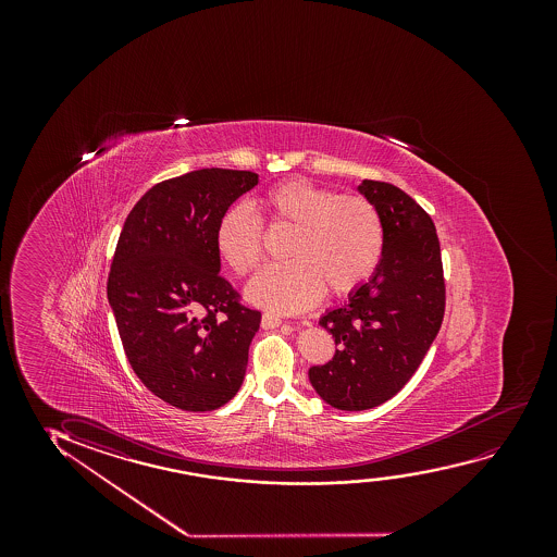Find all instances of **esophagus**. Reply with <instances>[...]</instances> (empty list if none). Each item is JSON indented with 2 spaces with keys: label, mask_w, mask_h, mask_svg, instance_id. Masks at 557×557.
<instances>
[{
  "label": "esophagus",
  "mask_w": 557,
  "mask_h": 557,
  "mask_svg": "<svg viewBox=\"0 0 557 557\" xmlns=\"http://www.w3.org/2000/svg\"><path fill=\"white\" fill-rule=\"evenodd\" d=\"M283 320L280 315H275V313H262V320H260V325L262 329H275L282 325Z\"/></svg>",
  "instance_id": "34e87169"
}]
</instances>
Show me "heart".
Returning a JSON list of instances; mask_svg holds the SVG:
<instances>
[{
	"label": "heart",
	"instance_id": "b5f03b06",
	"mask_svg": "<svg viewBox=\"0 0 557 557\" xmlns=\"http://www.w3.org/2000/svg\"><path fill=\"white\" fill-rule=\"evenodd\" d=\"M255 214L232 207L214 230L219 259L237 275L262 260V226L289 230V262L260 272L245 290L249 302L270 312L290 313L315 305L325 285L350 293L373 277L384 255V226L376 207L358 194L289 178L275 184L252 203Z\"/></svg>",
	"mask_w": 557,
	"mask_h": 557
}]
</instances>
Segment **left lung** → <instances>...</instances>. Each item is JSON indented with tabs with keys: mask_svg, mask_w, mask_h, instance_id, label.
I'll return each instance as SVG.
<instances>
[{
	"mask_svg": "<svg viewBox=\"0 0 557 557\" xmlns=\"http://www.w3.org/2000/svg\"><path fill=\"white\" fill-rule=\"evenodd\" d=\"M358 190L381 214L384 255L373 277L321 318L336 351L308 371L321 399L341 411H366L396 396L445 312L442 249L430 214L394 184L363 181Z\"/></svg>",
	"mask_w": 557,
	"mask_h": 557,
	"instance_id": "left-lung-1",
	"label": "left lung"
}]
</instances>
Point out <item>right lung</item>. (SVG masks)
I'll use <instances>...</instances> for the list:
<instances>
[{
  "label": "right lung",
  "mask_w": 557,
  "mask_h": 557,
  "mask_svg": "<svg viewBox=\"0 0 557 557\" xmlns=\"http://www.w3.org/2000/svg\"><path fill=\"white\" fill-rule=\"evenodd\" d=\"M259 184L251 171L199 169L156 184L131 209L108 302L133 371L183 411H214L242 388L260 312L221 275L214 230Z\"/></svg>",
  "instance_id": "right-lung-1"
}]
</instances>
